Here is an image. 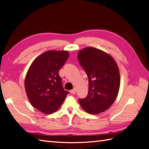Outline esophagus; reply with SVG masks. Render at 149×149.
<instances>
[{
	"instance_id": "34e87169",
	"label": "esophagus",
	"mask_w": 149,
	"mask_h": 149,
	"mask_svg": "<svg viewBox=\"0 0 149 149\" xmlns=\"http://www.w3.org/2000/svg\"><path fill=\"white\" fill-rule=\"evenodd\" d=\"M70 93H72V94H75V93H76V89L74 88L73 89H72V90H70Z\"/></svg>"
}]
</instances>
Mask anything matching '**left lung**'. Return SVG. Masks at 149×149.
I'll return each mask as SVG.
<instances>
[{
    "mask_svg": "<svg viewBox=\"0 0 149 149\" xmlns=\"http://www.w3.org/2000/svg\"><path fill=\"white\" fill-rule=\"evenodd\" d=\"M78 60L89 80L88 96L79 99L82 108L90 114L109 109L120 88L119 67L112 56L95 47H85L78 52Z\"/></svg>",
    "mask_w": 149,
    "mask_h": 149,
    "instance_id": "8db88e82",
    "label": "left lung"
}]
</instances>
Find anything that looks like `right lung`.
<instances>
[{"instance_id":"1","label":"right lung","mask_w":149,"mask_h":149,"mask_svg":"<svg viewBox=\"0 0 149 149\" xmlns=\"http://www.w3.org/2000/svg\"><path fill=\"white\" fill-rule=\"evenodd\" d=\"M68 56L67 51H47L34 60L27 72L25 80L27 97L31 105L42 113L56 112L68 93L59 75Z\"/></svg>"}]
</instances>
